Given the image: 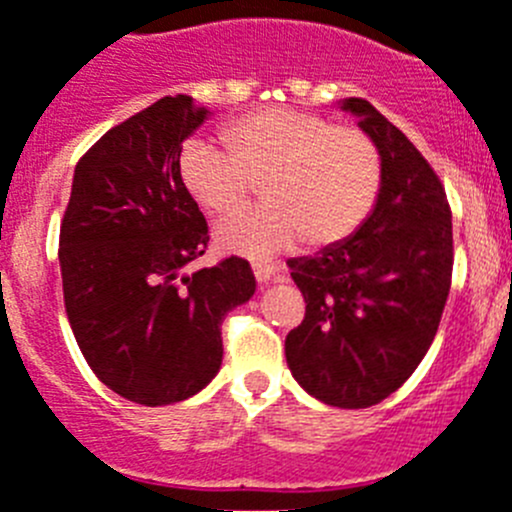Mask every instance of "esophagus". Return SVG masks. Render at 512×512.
<instances>
[{
  "mask_svg": "<svg viewBox=\"0 0 512 512\" xmlns=\"http://www.w3.org/2000/svg\"><path fill=\"white\" fill-rule=\"evenodd\" d=\"M252 270H255L257 283L265 285V283H270L275 275H278L280 265H275V262H255V265H252Z\"/></svg>",
  "mask_w": 512,
  "mask_h": 512,
  "instance_id": "obj_1",
  "label": "esophagus"
}]
</instances>
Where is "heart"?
Returning <instances> with one entry per match:
<instances>
[{"label": "heart", "mask_w": 512, "mask_h": 512, "mask_svg": "<svg viewBox=\"0 0 512 512\" xmlns=\"http://www.w3.org/2000/svg\"><path fill=\"white\" fill-rule=\"evenodd\" d=\"M227 151L207 141L181 148L179 179L212 217L234 212L255 186L265 207L214 229L229 255L267 260L303 237L328 247L356 232L381 189V154L369 133L293 108H265L222 131Z\"/></svg>", "instance_id": "heart-1"}]
</instances>
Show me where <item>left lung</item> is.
Segmentation results:
<instances>
[{"instance_id":"left-lung-1","label":"left lung","mask_w":512,"mask_h":512,"mask_svg":"<svg viewBox=\"0 0 512 512\" xmlns=\"http://www.w3.org/2000/svg\"><path fill=\"white\" fill-rule=\"evenodd\" d=\"M381 154V189L364 224L290 278L305 318L285 338L295 381L315 399L366 409L394 394L429 351L452 283V212L432 166L364 98H346Z\"/></svg>"}]
</instances>
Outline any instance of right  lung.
Returning a JSON list of instances; mask_svg holds the SVG:
<instances>
[{
    "instance_id": "right-lung-1",
    "label": "right lung",
    "mask_w": 512,
    "mask_h": 512,
    "mask_svg": "<svg viewBox=\"0 0 512 512\" xmlns=\"http://www.w3.org/2000/svg\"><path fill=\"white\" fill-rule=\"evenodd\" d=\"M207 116L191 95H166L100 136L75 166L60 224L75 341L108 389L143 407L202 391L222 366L224 315L255 295L242 257L184 275L209 227L179 156Z\"/></svg>"
}]
</instances>
